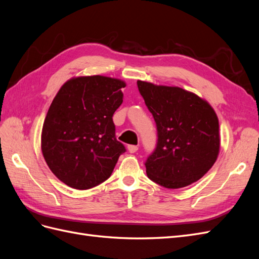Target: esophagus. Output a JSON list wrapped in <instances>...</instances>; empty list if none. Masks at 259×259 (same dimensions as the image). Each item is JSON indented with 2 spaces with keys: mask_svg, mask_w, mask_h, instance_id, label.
<instances>
[{
  "mask_svg": "<svg viewBox=\"0 0 259 259\" xmlns=\"http://www.w3.org/2000/svg\"><path fill=\"white\" fill-rule=\"evenodd\" d=\"M127 149H128V151H130L131 153H135V152L138 150V147H137V146H134V145H130V146L127 147Z\"/></svg>",
  "mask_w": 259,
  "mask_h": 259,
  "instance_id": "1",
  "label": "esophagus"
}]
</instances>
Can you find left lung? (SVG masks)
I'll use <instances>...</instances> for the list:
<instances>
[{
    "instance_id": "8db88e82",
    "label": "left lung",
    "mask_w": 259,
    "mask_h": 259,
    "mask_svg": "<svg viewBox=\"0 0 259 259\" xmlns=\"http://www.w3.org/2000/svg\"><path fill=\"white\" fill-rule=\"evenodd\" d=\"M158 132L154 151L145 163L147 176L168 189L189 186L204 176L217 160L218 117L195 94L176 86L137 81Z\"/></svg>"
}]
</instances>
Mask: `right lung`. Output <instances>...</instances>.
<instances>
[{
	"label": "right lung",
	"instance_id": "add662e5",
	"mask_svg": "<svg viewBox=\"0 0 259 259\" xmlns=\"http://www.w3.org/2000/svg\"><path fill=\"white\" fill-rule=\"evenodd\" d=\"M121 80L103 75L67 81L55 96L42 128V153L62 183L86 190L111 176L126 151L115 138L113 113L123 103Z\"/></svg>",
	"mask_w": 259,
	"mask_h": 259
}]
</instances>
